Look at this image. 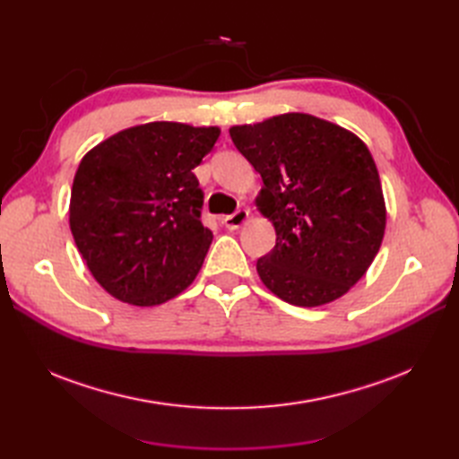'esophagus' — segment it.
I'll return each mask as SVG.
<instances>
[{"mask_svg":"<svg viewBox=\"0 0 459 459\" xmlns=\"http://www.w3.org/2000/svg\"><path fill=\"white\" fill-rule=\"evenodd\" d=\"M248 221V211H238L230 216L221 218V224H224L228 230H239Z\"/></svg>","mask_w":459,"mask_h":459,"instance_id":"obj_1","label":"esophagus"}]
</instances>
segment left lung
Segmentation results:
<instances>
[{"label": "left lung", "mask_w": 459, "mask_h": 459, "mask_svg": "<svg viewBox=\"0 0 459 459\" xmlns=\"http://www.w3.org/2000/svg\"><path fill=\"white\" fill-rule=\"evenodd\" d=\"M230 135L262 178L255 203L275 230V247L256 262L262 283L304 308L349 293L379 253L386 226L366 143L307 113L231 126Z\"/></svg>", "instance_id": "left-lung-1"}]
</instances>
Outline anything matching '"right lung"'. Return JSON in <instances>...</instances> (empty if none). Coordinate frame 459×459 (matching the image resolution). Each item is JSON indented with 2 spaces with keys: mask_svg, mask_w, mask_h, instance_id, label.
Here are the masks:
<instances>
[{
  "mask_svg": "<svg viewBox=\"0 0 459 459\" xmlns=\"http://www.w3.org/2000/svg\"><path fill=\"white\" fill-rule=\"evenodd\" d=\"M218 126L147 122L90 149L74 174L68 221L88 270L110 297L157 307L195 280L212 231L193 169Z\"/></svg>",
  "mask_w": 459,
  "mask_h": 459,
  "instance_id": "1",
  "label": "right lung"
}]
</instances>
